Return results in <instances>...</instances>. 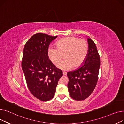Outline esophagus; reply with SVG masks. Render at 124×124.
I'll return each mask as SVG.
<instances>
[{
	"label": "esophagus",
	"instance_id": "1",
	"mask_svg": "<svg viewBox=\"0 0 124 124\" xmlns=\"http://www.w3.org/2000/svg\"><path fill=\"white\" fill-rule=\"evenodd\" d=\"M62 74H63V76H65V75H67V72H65V71H63V72H62Z\"/></svg>",
	"mask_w": 124,
	"mask_h": 124
}]
</instances>
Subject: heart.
<instances>
[{"label":"heart","mask_w":124,"mask_h":124,"mask_svg":"<svg viewBox=\"0 0 124 124\" xmlns=\"http://www.w3.org/2000/svg\"><path fill=\"white\" fill-rule=\"evenodd\" d=\"M87 42L76 37L62 39L56 43V47L50 46L47 49L49 60L56 63L64 56L65 60L58 62L56 66L63 70H69L75 67L78 68L84 63L88 54Z\"/></svg>","instance_id":"1"}]
</instances>
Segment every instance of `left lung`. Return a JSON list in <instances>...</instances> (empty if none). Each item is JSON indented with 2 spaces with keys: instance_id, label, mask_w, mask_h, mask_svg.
<instances>
[{
  "instance_id": "1",
  "label": "left lung",
  "mask_w": 124,
  "mask_h": 124,
  "mask_svg": "<svg viewBox=\"0 0 124 124\" xmlns=\"http://www.w3.org/2000/svg\"><path fill=\"white\" fill-rule=\"evenodd\" d=\"M88 54L84 63L77 70L67 72L70 97L82 101L89 97L96 86L100 67V57L96 45L88 39Z\"/></svg>"
}]
</instances>
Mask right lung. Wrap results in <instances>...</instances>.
Returning <instances> with one entry per match:
<instances>
[{"instance_id": "add662e5", "label": "right lung", "mask_w": 124, "mask_h": 124, "mask_svg": "<svg viewBox=\"0 0 124 124\" xmlns=\"http://www.w3.org/2000/svg\"><path fill=\"white\" fill-rule=\"evenodd\" d=\"M57 36L38 33L24 46L22 69L27 85L33 95L41 101H47L54 95L62 71L56 68L47 55L49 45Z\"/></svg>"}]
</instances>
